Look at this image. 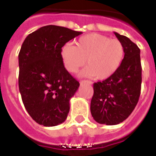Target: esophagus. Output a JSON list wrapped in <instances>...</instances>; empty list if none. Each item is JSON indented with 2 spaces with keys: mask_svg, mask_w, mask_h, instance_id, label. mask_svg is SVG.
<instances>
[{
  "mask_svg": "<svg viewBox=\"0 0 156 156\" xmlns=\"http://www.w3.org/2000/svg\"><path fill=\"white\" fill-rule=\"evenodd\" d=\"M80 83H87V84H92V82L88 81V80H83L80 82Z\"/></svg>",
  "mask_w": 156,
  "mask_h": 156,
  "instance_id": "1",
  "label": "esophagus"
}]
</instances>
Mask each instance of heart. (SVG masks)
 Returning a JSON list of instances; mask_svg holds the SVG:
<instances>
[{
  "label": "heart",
  "instance_id": "heart-1",
  "mask_svg": "<svg viewBox=\"0 0 156 156\" xmlns=\"http://www.w3.org/2000/svg\"><path fill=\"white\" fill-rule=\"evenodd\" d=\"M124 57V47L118 40H111L100 34L81 37L76 46L66 44L61 49V58L64 69L73 73L87 60V68L82 77H94L97 80L107 79L118 69Z\"/></svg>",
  "mask_w": 156,
  "mask_h": 156
}]
</instances>
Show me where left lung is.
Segmentation results:
<instances>
[{
  "mask_svg": "<svg viewBox=\"0 0 156 156\" xmlns=\"http://www.w3.org/2000/svg\"><path fill=\"white\" fill-rule=\"evenodd\" d=\"M114 34L124 47L121 65L111 77L93 83L90 110L100 124L112 126L127 118L136 106L140 94V50L129 38Z\"/></svg>",
  "mask_w": 156,
  "mask_h": 156,
  "instance_id": "obj_1",
  "label": "left lung"
}]
</instances>
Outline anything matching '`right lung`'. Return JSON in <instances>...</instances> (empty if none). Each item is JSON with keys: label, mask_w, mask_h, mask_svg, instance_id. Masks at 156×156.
<instances>
[{"label": "right lung", "mask_w": 156, "mask_h": 156, "mask_svg": "<svg viewBox=\"0 0 156 156\" xmlns=\"http://www.w3.org/2000/svg\"><path fill=\"white\" fill-rule=\"evenodd\" d=\"M83 34L46 25L25 38L19 53V89L32 119L44 126L63 123L69 112V101L79 87L64 69L61 49Z\"/></svg>", "instance_id": "add662e5"}]
</instances>
